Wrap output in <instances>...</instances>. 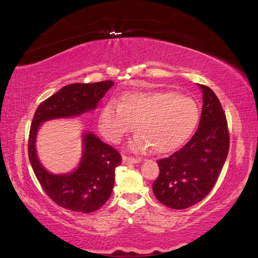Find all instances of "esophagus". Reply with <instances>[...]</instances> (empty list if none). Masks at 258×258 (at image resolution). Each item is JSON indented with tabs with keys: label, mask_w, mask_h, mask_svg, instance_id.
<instances>
[{
	"label": "esophagus",
	"mask_w": 258,
	"mask_h": 258,
	"mask_svg": "<svg viewBox=\"0 0 258 258\" xmlns=\"http://www.w3.org/2000/svg\"><path fill=\"white\" fill-rule=\"evenodd\" d=\"M141 161V159L140 158H133V157H127V156H124L123 157V162L125 165H132V163H139Z\"/></svg>",
	"instance_id": "1"
}]
</instances>
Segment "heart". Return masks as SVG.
<instances>
[{"label":"heart","instance_id":"obj_1","mask_svg":"<svg viewBox=\"0 0 258 258\" xmlns=\"http://www.w3.org/2000/svg\"><path fill=\"white\" fill-rule=\"evenodd\" d=\"M199 108L191 98L166 91L128 92L118 105L109 101L99 115V128L110 142L117 143L135 127L131 145L156 153L178 149L193 134L199 123Z\"/></svg>","mask_w":258,"mask_h":258}]
</instances>
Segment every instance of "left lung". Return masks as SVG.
Wrapping results in <instances>:
<instances>
[{"label": "left lung", "instance_id": "8db88e82", "mask_svg": "<svg viewBox=\"0 0 258 258\" xmlns=\"http://www.w3.org/2000/svg\"><path fill=\"white\" fill-rule=\"evenodd\" d=\"M203 91V108L196 133L180 150L158 160L160 172L152 185L159 202L176 210L193 207L217 182L229 151L226 114L211 89Z\"/></svg>", "mask_w": 258, "mask_h": 258}]
</instances>
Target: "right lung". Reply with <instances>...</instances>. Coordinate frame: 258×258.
<instances>
[{"label":"right lung","mask_w":258,"mask_h":258,"mask_svg":"<svg viewBox=\"0 0 258 258\" xmlns=\"http://www.w3.org/2000/svg\"><path fill=\"white\" fill-rule=\"evenodd\" d=\"M113 84L111 80L69 84L41 102L32 118L28 140L31 167L45 193L67 210L90 213L101 208L113 191L115 168L120 165L121 156L95 134L84 133L80 165L70 174L53 175L37 158L35 143L39 125L49 119L74 117L93 110Z\"/></svg>","instance_id":"right-lung-1"}]
</instances>
